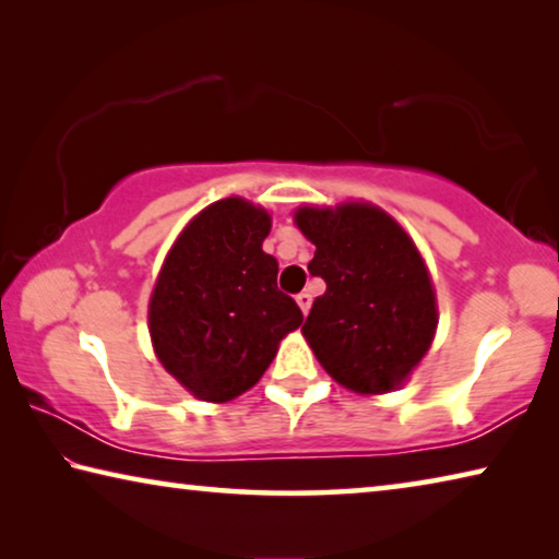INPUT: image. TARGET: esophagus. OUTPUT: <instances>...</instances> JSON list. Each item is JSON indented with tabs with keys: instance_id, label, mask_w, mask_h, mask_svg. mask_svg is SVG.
I'll return each mask as SVG.
<instances>
[{
	"instance_id": "34e87169",
	"label": "esophagus",
	"mask_w": 559,
	"mask_h": 559,
	"mask_svg": "<svg viewBox=\"0 0 559 559\" xmlns=\"http://www.w3.org/2000/svg\"><path fill=\"white\" fill-rule=\"evenodd\" d=\"M296 300H298V306H300V310H302V316H308L310 302H313V298H310V293H298Z\"/></svg>"
}]
</instances>
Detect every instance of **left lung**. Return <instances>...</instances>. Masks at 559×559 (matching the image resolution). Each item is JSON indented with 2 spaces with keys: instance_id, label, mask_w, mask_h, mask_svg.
<instances>
[{
  "instance_id": "left-lung-1",
  "label": "left lung",
  "mask_w": 559,
  "mask_h": 559,
  "mask_svg": "<svg viewBox=\"0 0 559 559\" xmlns=\"http://www.w3.org/2000/svg\"><path fill=\"white\" fill-rule=\"evenodd\" d=\"M296 224L316 243L310 276L328 286L302 325L318 362L359 394L400 386L437 330V298L414 241L372 204L302 206Z\"/></svg>"
}]
</instances>
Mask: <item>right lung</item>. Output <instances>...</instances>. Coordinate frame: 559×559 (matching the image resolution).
<instances>
[{
    "label": "right lung",
    "mask_w": 559,
    "mask_h": 559,
    "mask_svg": "<svg viewBox=\"0 0 559 559\" xmlns=\"http://www.w3.org/2000/svg\"><path fill=\"white\" fill-rule=\"evenodd\" d=\"M271 216L239 197L214 202L179 234L150 298V335L165 370L197 400L251 390L278 343L302 323L261 249Z\"/></svg>",
    "instance_id": "1"
}]
</instances>
